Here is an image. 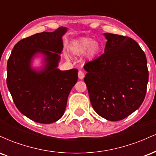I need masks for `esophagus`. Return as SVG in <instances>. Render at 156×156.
<instances>
[{
    "label": "esophagus",
    "mask_w": 156,
    "mask_h": 156,
    "mask_svg": "<svg viewBox=\"0 0 156 156\" xmlns=\"http://www.w3.org/2000/svg\"><path fill=\"white\" fill-rule=\"evenodd\" d=\"M84 76H85V74H84L83 71L82 70L78 71V78H79V79H83L84 78Z\"/></svg>",
    "instance_id": "obj_1"
}]
</instances>
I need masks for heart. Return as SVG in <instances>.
<instances>
[{
  "label": "heart",
  "mask_w": 156,
  "mask_h": 156,
  "mask_svg": "<svg viewBox=\"0 0 156 156\" xmlns=\"http://www.w3.org/2000/svg\"><path fill=\"white\" fill-rule=\"evenodd\" d=\"M101 49V44L92 38H81L75 41L71 45V51L73 54L81 55L87 52V56L93 58L100 53Z\"/></svg>",
  "instance_id": "1"
}]
</instances>
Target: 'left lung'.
<instances>
[{
	"mask_svg": "<svg viewBox=\"0 0 156 156\" xmlns=\"http://www.w3.org/2000/svg\"><path fill=\"white\" fill-rule=\"evenodd\" d=\"M104 53L87 62L84 78L93 108L110 121L125 119L140 107L148 83L147 58L130 37L104 34Z\"/></svg>",
	"mask_w": 156,
	"mask_h": 156,
	"instance_id": "obj_1",
	"label": "left lung"
}]
</instances>
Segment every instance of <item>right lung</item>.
Returning a JSON list of instances; mask_svg holds the SVG:
<instances>
[{
	"mask_svg": "<svg viewBox=\"0 0 156 156\" xmlns=\"http://www.w3.org/2000/svg\"><path fill=\"white\" fill-rule=\"evenodd\" d=\"M66 31L67 28L59 27L53 32L21 39L7 62L6 83L16 107L38 123L50 124L63 116L69 92L78 81L77 69L61 71L56 68ZM37 52L46 56V67L42 71L30 67L32 57Z\"/></svg>",
	"mask_w": 156,
	"mask_h": 156,
	"instance_id": "add662e5",
	"label": "right lung"
}]
</instances>
